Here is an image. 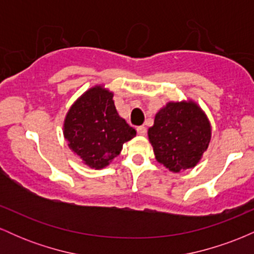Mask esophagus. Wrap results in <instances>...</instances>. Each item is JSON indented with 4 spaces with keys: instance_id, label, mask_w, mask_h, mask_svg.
<instances>
[{
    "instance_id": "34e87169",
    "label": "esophagus",
    "mask_w": 254,
    "mask_h": 254,
    "mask_svg": "<svg viewBox=\"0 0 254 254\" xmlns=\"http://www.w3.org/2000/svg\"><path fill=\"white\" fill-rule=\"evenodd\" d=\"M136 131L139 136H145V133H147V129H145V127H137Z\"/></svg>"
}]
</instances>
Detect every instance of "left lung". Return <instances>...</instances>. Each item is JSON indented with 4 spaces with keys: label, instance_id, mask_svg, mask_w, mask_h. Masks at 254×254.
<instances>
[{
    "label": "left lung",
    "instance_id": "1",
    "mask_svg": "<svg viewBox=\"0 0 254 254\" xmlns=\"http://www.w3.org/2000/svg\"><path fill=\"white\" fill-rule=\"evenodd\" d=\"M148 136L157 161L177 173L198 164L210 142L211 129L194 103H168L156 113Z\"/></svg>",
    "mask_w": 254,
    "mask_h": 254
}]
</instances>
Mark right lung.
<instances>
[{"label": "right lung", "instance_id": "1", "mask_svg": "<svg viewBox=\"0 0 254 254\" xmlns=\"http://www.w3.org/2000/svg\"><path fill=\"white\" fill-rule=\"evenodd\" d=\"M113 94L100 86L87 90L71 106L64 122L69 148L92 168H103L119 155L136 130L118 116Z\"/></svg>", "mask_w": 254, "mask_h": 254}]
</instances>
